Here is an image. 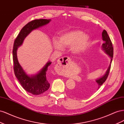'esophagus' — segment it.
Returning a JSON list of instances; mask_svg holds the SVG:
<instances>
[{
	"label": "esophagus",
	"instance_id": "34e87169",
	"mask_svg": "<svg viewBox=\"0 0 124 124\" xmlns=\"http://www.w3.org/2000/svg\"><path fill=\"white\" fill-rule=\"evenodd\" d=\"M71 62L70 58L68 57H63L61 58L60 62L58 63L59 65H56V69L57 70H62L64 68V67L68 65L70 62Z\"/></svg>",
	"mask_w": 124,
	"mask_h": 124
}]
</instances>
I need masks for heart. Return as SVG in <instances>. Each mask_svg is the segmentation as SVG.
<instances>
[{"instance_id":"obj_1","label":"heart","mask_w":124,"mask_h":124,"mask_svg":"<svg viewBox=\"0 0 124 124\" xmlns=\"http://www.w3.org/2000/svg\"><path fill=\"white\" fill-rule=\"evenodd\" d=\"M89 43V37L79 31H72L62 33L59 39L53 40L54 47L56 49H61L63 46H70V50L75 53L84 52Z\"/></svg>"}]
</instances>
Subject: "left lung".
I'll list each match as a JSON object with an SVG mask.
<instances>
[{
  "mask_svg": "<svg viewBox=\"0 0 124 124\" xmlns=\"http://www.w3.org/2000/svg\"><path fill=\"white\" fill-rule=\"evenodd\" d=\"M102 40L104 42V43L102 44V49L103 51H104L105 53L109 56V57L111 59V62H110V65L108 66L106 73H105L104 76H102V77H101L97 79L96 80V83L94 85L92 86L91 89L92 91H93V92L96 91V90H98L100 87V86L103 84L104 82L106 81L107 78L108 76V74H109V72H110L111 62L113 57V46H112V43L111 42L110 37L108 36L106 30H103V31L102 33ZM83 94H84L83 93H79V92L78 93L77 92V91L74 92L72 93L73 95L78 96H81V95L82 96Z\"/></svg>",
  "mask_w": 124,
  "mask_h": 124,
  "instance_id": "obj_1",
  "label": "left lung"
}]
</instances>
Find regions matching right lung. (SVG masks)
<instances>
[{
	"mask_svg": "<svg viewBox=\"0 0 124 124\" xmlns=\"http://www.w3.org/2000/svg\"><path fill=\"white\" fill-rule=\"evenodd\" d=\"M51 21V20L40 19L29 22L21 29L14 42L12 53L15 76L25 91L35 95L42 94L49 88L50 84L47 80L46 75L48 67L52 62H47L38 73L29 76L25 72L18 62L16 52L17 48L23 44L25 38L32 31L47 24Z\"/></svg>",
	"mask_w": 124,
	"mask_h": 124,
	"instance_id": "right-lung-1",
	"label": "right lung"
}]
</instances>
